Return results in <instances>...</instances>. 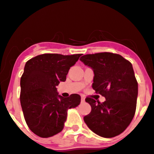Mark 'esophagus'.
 I'll return each mask as SVG.
<instances>
[{"mask_svg": "<svg viewBox=\"0 0 154 154\" xmlns=\"http://www.w3.org/2000/svg\"><path fill=\"white\" fill-rule=\"evenodd\" d=\"M85 97H83V96H82V97H81V101H82V102H85Z\"/></svg>", "mask_w": 154, "mask_h": 154, "instance_id": "1", "label": "esophagus"}]
</instances>
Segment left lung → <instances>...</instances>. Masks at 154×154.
I'll list each match as a JSON object with an SVG mask.
<instances>
[{
	"label": "left lung",
	"instance_id": "left-lung-1",
	"mask_svg": "<svg viewBox=\"0 0 154 154\" xmlns=\"http://www.w3.org/2000/svg\"><path fill=\"white\" fill-rule=\"evenodd\" d=\"M93 69L92 88L105 97L100 103L88 97L91 112L84 117L90 130L104 138L123 133L136 112L138 82L131 63L118 54L100 52L80 58Z\"/></svg>",
	"mask_w": 154,
	"mask_h": 154
}]
</instances>
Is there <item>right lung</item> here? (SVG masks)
I'll use <instances>...</instances> for the list:
<instances>
[{
  "instance_id": "add662e5",
  "label": "right lung",
  "mask_w": 154,
  "mask_h": 154,
  "mask_svg": "<svg viewBox=\"0 0 154 154\" xmlns=\"http://www.w3.org/2000/svg\"><path fill=\"white\" fill-rule=\"evenodd\" d=\"M81 55L44 54L26 63L20 101L28 127L38 136L49 138L61 132L68 109L80 103L78 94L63 97L57 92L56 86L66 80L70 67Z\"/></svg>"
}]
</instances>
